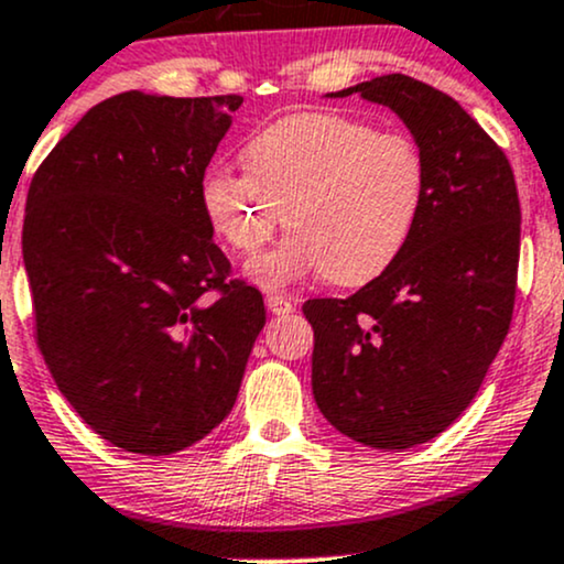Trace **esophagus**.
Segmentation results:
<instances>
[{"label":"esophagus","mask_w":564,"mask_h":564,"mask_svg":"<svg viewBox=\"0 0 564 564\" xmlns=\"http://www.w3.org/2000/svg\"><path fill=\"white\" fill-rule=\"evenodd\" d=\"M264 304H268V310L273 315H289L294 313V302L286 300V296H278V294H268L264 296Z\"/></svg>","instance_id":"esophagus-1"}]
</instances>
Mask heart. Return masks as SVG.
I'll use <instances>...</instances> for the list:
<instances>
[{
  "instance_id": "obj_1",
  "label": "heart",
  "mask_w": 564,
  "mask_h": 564,
  "mask_svg": "<svg viewBox=\"0 0 564 564\" xmlns=\"http://www.w3.org/2000/svg\"><path fill=\"white\" fill-rule=\"evenodd\" d=\"M249 170L209 166L200 206L236 254L254 257L283 225L291 236L249 264L264 289L323 275L360 286L411 241L426 204L430 166L416 140L355 116H283L246 142Z\"/></svg>"
}]
</instances>
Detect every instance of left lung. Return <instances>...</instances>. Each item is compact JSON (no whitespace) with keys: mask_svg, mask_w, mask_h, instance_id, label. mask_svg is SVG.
I'll use <instances>...</instances> for the list:
<instances>
[{"mask_svg":"<svg viewBox=\"0 0 564 564\" xmlns=\"http://www.w3.org/2000/svg\"><path fill=\"white\" fill-rule=\"evenodd\" d=\"M392 108L430 166L426 204L400 257L347 300L304 302L313 394L341 435L403 451L467 411L509 334L520 198L501 148L430 84L377 76L332 93Z\"/></svg>","mask_w":564,"mask_h":564,"instance_id":"obj_1","label":"left lung"}]
</instances>
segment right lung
<instances>
[{
	"mask_svg": "<svg viewBox=\"0 0 564 564\" xmlns=\"http://www.w3.org/2000/svg\"><path fill=\"white\" fill-rule=\"evenodd\" d=\"M241 102L113 95L31 180L36 345L63 398L116 448L170 456L209 435L264 326L262 294L230 278L200 206V177Z\"/></svg>",
	"mask_w": 564,
	"mask_h": 564,
	"instance_id": "add662e5",
	"label": "right lung"
}]
</instances>
